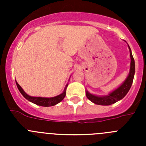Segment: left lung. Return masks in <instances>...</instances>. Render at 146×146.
<instances>
[{
    "label": "left lung",
    "instance_id": "obj_1",
    "mask_svg": "<svg viewBox=\"0 0 146 146\" xmlns=\"http://www.w3.org/2000/svg\"><path fill=\"white\" fill-rule=\"evenodd\" d=\"M129 48L130 58H131V66H130L129 74L128 77L126 78L124 82L118 88L115 90L111 94H110L108 96H106L100 97V96H94V95L89 94L88 91H86V96L90 101L94 102V104H99V105H110V104L117 102L121 100V99H123L126 96V94L129 91L131 84H132L135 72V60H134V58L132 56V54H131V51L129 46Z\"/></svg>",
    "mask_w": 146,
    "mask_h": 146
}]
</instances>
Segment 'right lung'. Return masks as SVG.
Listing matches in <instances>:
<instances>
[{
    "instance_id": "1",
    "label": "right lung",
    "mask_w": 146,
    "mask_h": 146,
    "mask_svg": "<svg viewBox=\"0 0 146 146\" xmlns=\"http://www.w3.org/2000/svg\"><path fill=\"white\" fill-rule=\"evenodd\" d=\"M17 86L18 89L20 92L21 93L22 95H23L24 97L26 99H28V101L34 103V104H37V105H40V106L43 107H50L53 106L57 104L58 103H59L60 102H61L63 99H64V97L66 96V87L68 86V85H66V88H64V92L62 93L61 94L58 95L57 96H55V97L52 98H44V97H33V96H28V94H26L25 93V91H23V88L20 87V86L18 84L17 82H16Z\"/></svg>"
}]
</instances>
